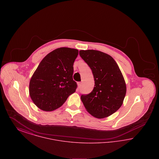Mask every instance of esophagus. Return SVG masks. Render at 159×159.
<instances>
[{
	"instance_id": "34e87169",
	"label": "esophagus",
	"mask_w": 159,
	"mask_h": 159,
	"mask_svg": "<svg viewBox=\"0 0 159 159\" xmlns=\"http://www.w3.org/2000/svg\"><path fill=\"white\" fill-rule=\"evenodd\" d=\"M77 84H78V87L80 88V87H81V86H82V83H81V82H78Z\"/></svg>"
}]
</instances>
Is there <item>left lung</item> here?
<instances>
[{"instance_id":"left-lung-1","label":"left lung","mask_w":159,"mask_h":159,"mask_svg":"<svg viewBox=\"0 0 159 159\" xmlns=\"http://www.w3.org/2000/svg\"><path fill=\"white\" fill-rule=\"evenodd\" d=\"M79 55L92 71L95 85L90 93L82 95L86 110L98 119L114 113L121 107L126 86L117 64L109 55L96 50H81Z\"/></svg>"}]
</instances>
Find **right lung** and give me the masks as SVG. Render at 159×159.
Instances as JSON below:
<instances>
[{
  "instance_id": "right-lung-1",
  "label": "right lung",
  "mask_w": 159,
  "mask_h": 159,
  "mask_svg": "<svg viewBox=\"0 0 159 159\" xmlns=\"http://www.w3.org/2000/svg\"><path fill=\"white\" fill-rule=\"evenodd\" d=\"M79 53L76 49L60 48L48 53L31 78L29 93L36 106L45 111L55 110L76 91L73 79V64Z\"/></svg>"
}]
</instances>
